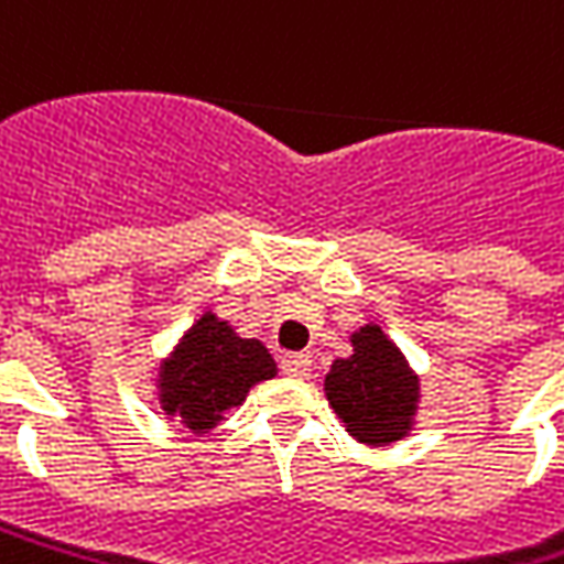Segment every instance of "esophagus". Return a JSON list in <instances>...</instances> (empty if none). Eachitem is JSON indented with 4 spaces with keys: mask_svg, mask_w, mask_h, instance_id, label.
Instances as JSON below:
<instances>
[{
    "mask_svg": "<svg viewBox=\"0 0 564 564\" xmlns=\"http://www.w3.org/2000/svg\"><path fill=\"white\" fill-rule=\"evenodd\" d=\"M281 370L286 377L305 379L312 373V355H302V351H299V355H283Z\"/></svg>",
    "mask_w": 564,
    "mask_h": 564,
    "instance_id": "obj_1",
    "label": "esophagus"
}]
</instances>
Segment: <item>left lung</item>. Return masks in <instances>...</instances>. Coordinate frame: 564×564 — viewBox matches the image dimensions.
<instances>
[{
  "label": "left lung",
  "mask_w": 564,
  "mask_h": 564,
  "mask_svg": "<svg viewBox=\"0 0 564 564\" xmlns=\"http://www.w3.org/2000/svg\"><path fill=\"white\" fill-rule=\"evenodd\" d=\"M355 355L327 373V398L346 429L367 444L398 442L416 411V377L379 327L351 336Z\"/></svg>",
  "instance_id": "left-lung-1"
}]
</instances>
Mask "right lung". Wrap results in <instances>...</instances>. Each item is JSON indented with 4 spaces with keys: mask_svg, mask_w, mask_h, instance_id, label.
Listing matches in <instances>:
<instances>
[{
    "mask_svg": "<svg viewBox=\"0 0 564 564\" xmlns=\"http://www.w3.org/2000/svg\"><path fill=\"white\" fill-rule=\"evenodd\" d=\"M271 377L274 361L259 339H240L216 314H203L163 364L160 401L187 429L203 432L216 426L228 408H237L256 382Z\"/></svg>",
    "mask_w": 564,
    "mask_h": 564,
    "instance_id": "obj_1",
    "label": "right lung"
}]
</instances>
